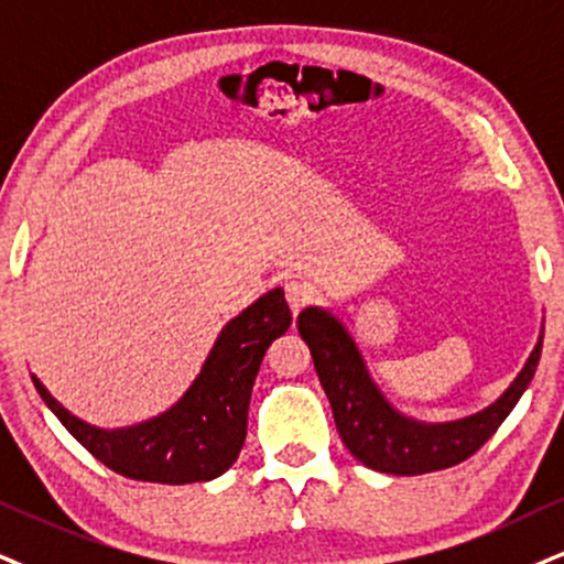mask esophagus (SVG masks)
<instances>
[{
	"label": "esophagus",
	"mask_w": 564,
	"mask_h": 564,
	"mask_svg": "<svg viewBox=\"0 0 564 564\" xmlns=\"http://www.w3.org/2000/svg\"><path fill=\"white\" fill-rule=\"evenodd\" d=\"M284 295H288L290 311H293V314H301L305 305L314 301V288L303 280H290L284 282Z\"/></svg>",
	"instance_id": "esophagus-1"
}]
</instances>
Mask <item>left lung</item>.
Wrapping results in <instances>:
<instances>
[{
	"label": "left lung",
	"mask_w": 564,
	"mask_h": 564,
	"mask_svg": "<svg viewBox=\"0 0 564 564\" xmlns=\"http://www.w3.org/2000/svg\"><path fill=\"white\" fill-rule=\"evenodd\" d=\"M297 332L311 347L318 381L329 398L345 447L366 468L394 476H421L452 468L481 449L531 384L544 339L541 326L531 356L491 405L465 419L431 423L402 413L387 400L368 371L356 337L329 308H303L297 316Z\"/></svg>",
	"instance_id": "left-lung-1"
}]
</instances>
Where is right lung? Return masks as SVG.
<instances>
[{"label": "right lung", "mask_w": 564, "mask_h": 564, "mask_svg": "<svg viewBox=\"0 0 564 564\" xmlns=\"http://www.w3.org/2000/svg\"><path fill=\"white\" fill-rule=\"evenodd\" d=\"M293 324L284 290L274 288L221 326L198 377L175 405L133 426L101 429L73 415L31 373L41 400L69 434L115 474L154 484L212 481L232 468L248 431L256 373L269 345Z\"/></svg>", "instance_id": "add662e5"}]
</instances>
